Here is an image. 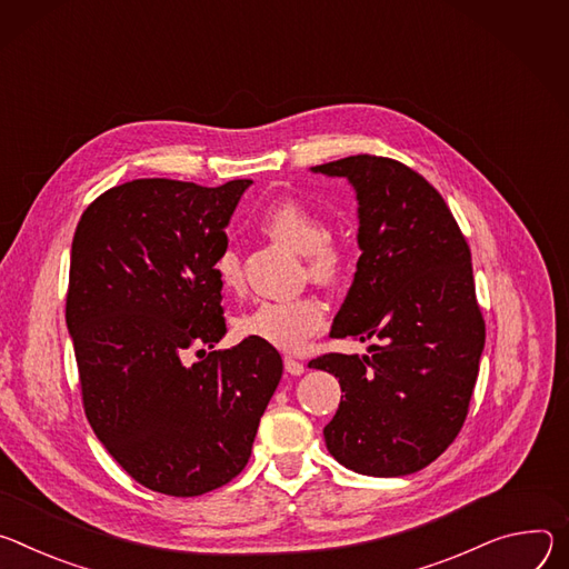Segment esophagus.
Returning a JSON list of instances; mask_svg holds the SVG:
<instances>
[{
	"mask_svg": "<svg viewBox=\"0 0 569 569\" xmlns=\"http://www.w3.org/2000/svg\"><path fill=\"white\" fill-rule=\"evenodd\" d=\"M284 370L291 375H302L305 372V363L293 359V357H284Z\"/></svg>",
	"mask_w": 569,
	"mask_h": 569,
	"instance_id": "1",
	"label": "esophagus"
}]
</instances>
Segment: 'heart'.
<instances>
[{
  "instance_id": "1",
  "label": "heart",
  "mask_w": 569,
  "mask_h": 569,
  "mask_svg": "<svg viewBox=\"0 0 569 569\" xmlns=\"http://www.w3.org/2000/svg\"><path fill=\"white\" fill-rule=\"evenodd\" d=\"M260 228L284 246L302 252L307 276L319 284H339L352 269L355 246L335 230H328L326 217L298 199H282L269 206L260 217ZM214 276L226 291L243 287L239 256L223 248L214 260ZM326 326V305L317 296L291 300H269L237 319V332L280 350H298L309 337Z\"/></svg>"
}]
</instances>
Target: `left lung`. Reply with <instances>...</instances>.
<instances>
[{
  "label": "left lung",
  "mask_w": 569,
  "mask_h": 569,
  "mask_svg": "<svg viewBox=\"0 0 569 569\" xmlns=\"http://www.w3.org/2000/svg\"><path fill=\"white\" fill-rule=\"evenodd\" d=\"M346 176L359 199L355 282L330 337L375 339L370 355L309 361L339 377L341 402L326 425L330 455L359 475L422 470L459 436L486 343L470 246L438 189L382 156L313 167Z\"/></svg>",
  "instance_id": "1"
}]
</instances>
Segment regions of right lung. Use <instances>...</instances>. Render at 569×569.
Wrapping results in <instances>:
<instances>
[{
	"mask_svg": "<svg viewBox=\"0 0 569 569\" xmlns=\"http://www.w3.org/2000/svg\"><path fill=\"white\" fill-rule=\"evenodd\" d=\"M248 184L138 178L106 189L74 232L66 319L88 422L162 495L232 481L282 377L280 352L256 339L206 352L226 335L214 260Z\"/></svg>",
	"mask_w": 569,
	"mask_h": 569,
	"instance_id": "1",
	"label": "right lung"
}]
</instances>
